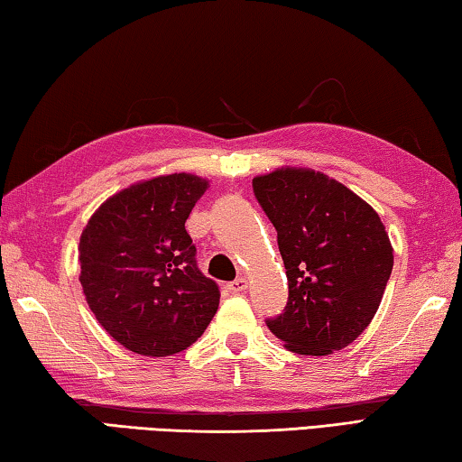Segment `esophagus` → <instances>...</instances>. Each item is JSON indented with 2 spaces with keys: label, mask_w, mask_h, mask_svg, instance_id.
Listing matches in <instances>:
<instances>
[{
  "label": "esophagus",
  "mask_w": 462,
  "mask_h": 462,
  "mask_svg": "<svg viewBox=\"0 0 462 462\" xmlns=\"http://www.w3.org/2000/svg\"><path fill=\"white\" fill-rule=\"evenodd\" d=\"M246 287H248V281L245 277H238L236 281H232V283H228V289H230L232 293H242Z\"/></svg>",
  "instance_id": "1"
}]
</instances>
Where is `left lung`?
Masks as SVG:
<instances>
[{"label":"left lung","instance_id":"1","mask_svg":"<svg viewBox=\"0 0 462 462\" xmlns=\"http://www.w3.org/2000/svg\"><path fill=\"white\" fill-rule=\"evenodd\" d=\"M277 230L289 300L269 330L297 355L326 356L355 342L377 314L393 269L379 214L319 171L283 167L253 179Z\"/></svg>","mask_w":462,"mask_h":462}]
</instances>
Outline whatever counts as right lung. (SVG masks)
<instances>
[{
    "label": "right lung",
    "instance_id": "1",
    "mask_svg": "<svg viewBox=\"0 0 462 462\" xmlns=\"http://www.w3.org/2000/svg\"><path fill=\"white\" fill-rule=\"evenodd\" d=\"M208 185L189 173L148 179L106 199L85 226V300L101 328L132 353H181L216 316L220 289L198 269L185 230Z\"/></svg>",
    "mask_w": 462,
    "mask_h": 462
}]
</instances>
